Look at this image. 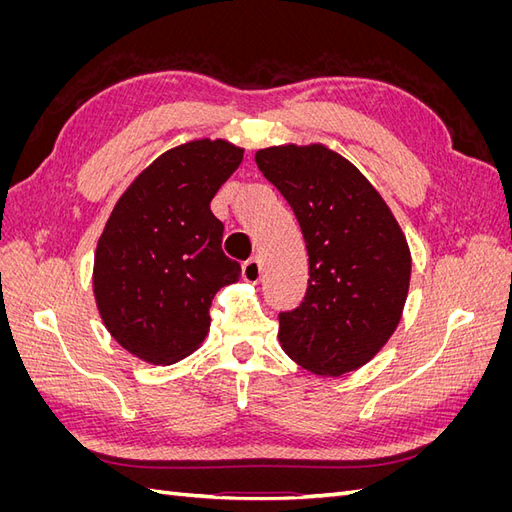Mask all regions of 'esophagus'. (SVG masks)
Masks as SVG:
<instances>
[{"instance_id": "esophagus-1", "label": "esophagus", "mask_w": 512, "mask_h": 512, "mask_svg": "<svg viewBox=\"0 0 512 512\" xmlns=\"http://www.w3.org/2000/svg\"><path fill=\"white\" fill-rule=\"evenodd\" d=\"M241 275H243V280H245V282L258 284V282H260V277H262V265H260V260H258V258L245 260V262H243V267H241Z\"/></svg>"}]
</instances>
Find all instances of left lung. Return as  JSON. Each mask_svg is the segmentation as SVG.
Segmentation results:
<instances>
[{
  "label": "left lung",
  "instance_id": "obj_1",
  "mask_svg": "<svg viewBox=\"0 0 512 512\" xmlns=\"http://www.w3.org/2000/svg\"><path fill=\"white\" fill-rule=\"evenodd\" d=\"M256 164L297 215L309 256L303 303L280 314L284 352L318 376L363 367L404 312L412 271L404 232L361 170L329 147H267Z\"/></svg>",
  "mask_w": 512,
  "mask_h": 512
}]
</instances>
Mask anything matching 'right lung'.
Segmentation results:
<instances>
[{"label": "right lung", "mask_w": 512, "mask_h": 512, "mask_svg": "<svg viewBox=\"0 0 512 512\" xmlns=\"http://www.w3.org/2000/svg\"><path fill=\"white\" fill-rule=\"evenodd\" d=\"M243 149L198 138L164 151L121 194L98 239L94 297L115 342L151 365H173L209 333V307L241 265L222 252L211 200Z\"/></svg>", "instance_id": "obj_1"}]
</instances>
